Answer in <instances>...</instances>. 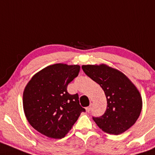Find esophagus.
<instances>
[{
  "label": "esophagus",
  "instance_id": "esophagus-1",
  "mask_svg": "<svg viewBox=\"0 0 155 155\" xmlns=\"http://www.w3.org/2000/svg\"><path fill=\"white\" fill-rule=\"evenodd\" d=\"M91 110H92V105H91L90 106H89V107H86V110H87V112H88V113Z\"/></svg>",
  "mask_w": 155,
  "mask_h": 155
}]
</instances>
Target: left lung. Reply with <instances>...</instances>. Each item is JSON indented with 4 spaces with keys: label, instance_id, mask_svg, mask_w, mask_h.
Returning a JSON list of instances; mask_svg holds the SVG:
<instances>
[{
    "label": "left lung",
    "instance_id": "1",
    "mask_svg": "<svg viewBox=\"0 0 155 155\" xmlns=\"http://www.w3.org/2000/svg\"><path fill=\"white\" fill-rule=\"evenodd\" d=\"M84 72L105 92L107 109L93 120L103 131L118 135L127 131L137 120L142 108V99L135 85L120 72L105 64L84 65Z\"/></svg>",
    "mask_w": 155,
    "mask_h": 155
}]
</instances>
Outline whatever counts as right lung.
<instances>
[{
    "label": "right lung",
    "instance_id": "right-lung-1",
    "mask_svg": "<svg viewBox=\"0 0 155 155\" xmlns=\"http://www.w3.org/2000/svg\"><path fill=\"white\" fill-rule=\"evenodd\" d=\"M79 71V65L56 63L37 72L28 82L23 93V107L35 130L48 137L61 139L85 112L78 94L67 91Z\"/></svg>",
    "mask_w": 155,
    "mask_h": 155
}]
</instances>
